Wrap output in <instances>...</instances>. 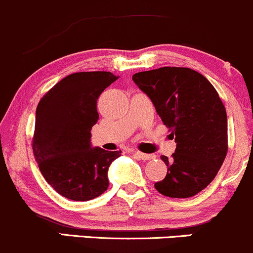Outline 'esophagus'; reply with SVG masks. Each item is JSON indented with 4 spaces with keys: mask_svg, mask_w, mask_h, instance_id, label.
<instances>
[{
    "mask_svg": "<svg viewBox=\"0 0 253 253\" xmlns=\"http://www.w3.org/2000/svg\"><path fill=\"white\" fill-rule=\"evenodd\" d=\"M134 156L137 157V158H139V160H143V161L154 160V158H155V155L143 154V152H140V151H135V152H134Z\"/></svg>",
    "mask_w": 253,
    "mask_h": 253,
    "instance_id": "34e87169",
    "label": "esophagus"
}]
</instances>
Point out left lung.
<instances>
[{
  "label": "left lung",
  "mask_w": 253,
  "mask_h": 253,
  "mask_svg": "<svg viewBox=\"0 0 253 253\" xmlns=\"http://www.w3.org/2000/svg\"><path fill=\"white\" fill-rule=\"evenodd\" d=\"M132 79L175 135L171 158L161 156L167 175L155 187L171 198L196 196L215 179L228 150L227 113L217 91L204 76L185 67L139 72Z\"/></svg>",
  "instance_id": "8db88e82"
}]
</instances>
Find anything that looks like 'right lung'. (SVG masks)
<instances>
[{"label": "right lung", "mask_w": 253, "mask_h": 253, "mask_svg": "<svg viewBox=\"0 0 253 253\" xmlns=\"http://www.w3.org/2000/svg\"><path fill=\"white\" fill-rule=\"evenodd\" d=\"M118 78L110 72L69 74L38 103L35 158L46 182L72 201L86 202L105 192L108 168L121 156V151L91 146V128L98 120L97 99Z\"/></svg>", "instance_id": "right-lung-1"}]
</instances>
